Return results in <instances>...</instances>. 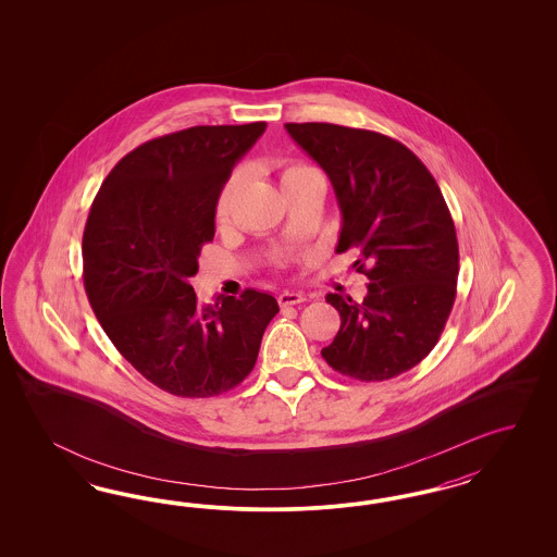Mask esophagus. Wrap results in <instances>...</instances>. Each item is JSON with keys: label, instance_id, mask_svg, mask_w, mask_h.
<instances>
[{"label": "esophagus", "instance_id": "1", "mask_svg": "<svg viewBox=\"0 0 557 557\" xmlns=\"http://www.w3.org/2000/svg\"><path fill=\"white\" fill-rule=\"evenodd\" d=\"M306 298H304V294L300 292H284V294H280V298H277V302L280 306H296V304H302Z\"/></svg>", "mask_w": 557, "mask_h": 557}]
</instances>
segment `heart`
Returning a JSON list of instances; mask_svg holds the SVG:
<instances>
[{
	"label": "heart",
	"mask_w": 557,
	"mask_h": 557,
	"mask_svg": "<svg viewBox=\"0 0 557 557\" xmlns=\"http://www.w3.org/2000/svg\"><path fill=\"white\" fill-rule=\"evenodd\" d=\"M312 173H319V171L314 168H310V165H306V163H287V165L282 168V173H280L282 191L292 186V184L300 182L302 177L312 175ZM235 186L236 180L233 177V180L224 186L222 194H220L219 203H216V220H219V222H226L228 216H231V210H233V196H235Z\"/></svg>",
	"instance_id": "1"
}]
</instances>
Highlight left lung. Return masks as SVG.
Segmentation results:
<instances>
[{"label": "left lung", "mask_w": 557, "mask_h": 557, "mask_svg": "<svg viewBox=\"0 0 557 557\" xmlns=\"http://www.w3.org/2000/svg\"><path fill=\"white\" fill-rule=\"evenodd\" d=\"M337 194L343 226L337 253L357 249L368 296L326 302L341 314L321 354L333 370L382 382L412 370L437 345L456 302V224L435 177L403 143L326 122L286 124Z\"/></svg>", "instance_id": "1"}]
</instances>
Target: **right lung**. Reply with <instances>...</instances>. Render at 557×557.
<instances>
[{
	"label": "right lung",
	"instance_id": "obj_1",
	"mask_svg": "<svg viewBox=\"0 0 557 557\" xmlns=\"http://www.w3.org/2000/svg\"><path fill=\"white\" fill-rule=\"evenodd\" d=\"M265 122L191 126L143 143L103 180L84 231V286L120 355L157 388L208 398L255 368L277 300L200 306L189 277L214 238L220 191Z\"/></svg>",
	"mask_w": 557,
	"mask_h": 557
}]
</instances>
